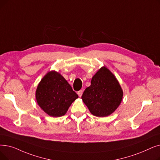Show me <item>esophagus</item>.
Here are the masks:
<instances>
[{"mask_svg": "<svg viewBox=\"0 0 160 160\" xmlns=\"http://www.w3.org/2000/svg\"><path fill=\"white\" fill-rule=\"evenodd\" d=\"M78 96L79 97H82V93H83V91L82 90H80V91H78Z\"/></svg>", "mask_w": 160, "mask_h": 160, "instance_id": "1", "label": "esophagus"}]
</instances>
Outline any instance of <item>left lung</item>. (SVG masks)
<instances>
[{
  "label": "left lung",
  "mask_w": 160,
  "mask_h": 160,
  "mask_svg": "<svg viewBox=\"0 0 160 160\" xmlns=\"http://www.w3.org/2000/svg\"><path fill=\"white\" fill-rule=\"evenodd\" d=\"M123 95L118 80L107 67L103 66L92 77L91 85L85 89L82 99L93 116L106 117L120 106Z\"/></svg>",
  "instance_id": "1"
}]
</instances>
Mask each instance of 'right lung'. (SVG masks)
Here are the masks:
<instances>
[{
  "mask_svg": "<svg viewBox=\"0 0 160 160\" xmlns=\"http://www.w3.org/2000/svg\"><path fill=\"white\" fill-rule=\"evenodd\" d=\"M35 96L38 106L52 117L65 115L78 97L63 76L55 71L47 72L42 78Z\"/></svg>",
  "mask_w": 160,
  "mask_h": 160,
  "instance_id": "obj_1",
  "label": "right lung"
}]
</instances>
